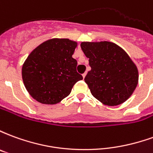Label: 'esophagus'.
I'll return each instance as SVG.
<instances>
[{
    "label": "esophagus",
    "mask_w": 153,
    "mask_h": 153,
    "mask_svg": "<svg viewBox=\"0 0 153 153\" xmlns=\"http://www.w3.org/2000/svg\"><path fill=\"white\" fill-rule=\"evenodd\" d=\"M86 74H87V72H85L84 74H83V78H85V76H86Z\"/></svg>",
    "instance_id": "obj_1"
}]
</instances>
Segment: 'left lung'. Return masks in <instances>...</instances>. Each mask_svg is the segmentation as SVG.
Segmentation results:
<instances>
[{
    "mask_svg": "<svg viewBox=\"0 0 153 153\" xmlns=\"http://www.w3.org/2000/svg\"><path fill=\"white\" fill-rule=\"evenodd\" d=\"M81 48L89 60L91 70L85 83L95 98L107 106H117L137 87V67L127 53L110 42H82Z\"/></svg>",
    "mask_w": 153,
    "mask_h": 153,
    "instance_id": "obj_1",
    "label": "left lung"
}]
</instances>
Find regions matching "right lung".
I'll list each match as a JSON object with an SVG mask.
<instances>
[{
  "label": "right lung",
  "mask_w": 153,
  "mask_h": 153,
  "mask_svg": "<svg viewBox=\"0 0 153 153\" xmlns=\"http://www.w3.org/2000/svg\"><path fill=\"white\" fill-rule=\"evenodd\" d=\"M76 47L75 42L67 38H53L30 53L22 67V78L35 100L42 104H56L83 79L76 70L78 62L72 57Z\"/></svg>",
  "instance_id": "right-lung-1"
}]
</instances>
